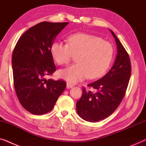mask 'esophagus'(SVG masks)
Listing matches in <instances>:
<instances>
[{
	"instance_id": "1",
	"label": "esophagus",
	"mask_w": 146,
	"mask_h": 146,
	"mask_svg": "<svg viewBox=\"0 0 146 146\" xmlns=\"http://www.w3.org/2000/svg\"><path fill=\"white\" fill-rule=\"evenodd\" d=\"M73 87V85H72V84H68V83L67 84H66V88H72Z\"/></svg>"
}]
</instances>
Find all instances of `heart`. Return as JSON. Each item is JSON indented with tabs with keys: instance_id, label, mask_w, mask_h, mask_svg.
<instances>
[{
	"instance_id": "b5f03b06",
	"label": "heart",
	"mask_w": 146,
	"mask_h": 146,
	"mask_svg": "<svg viewBox=\"0 0 146 146\" xmlns=\"http://www.w3.org/2000/svg\"><path fill=\"white\" fill-rule=\"evenodd\" d=\"M50 52L60 65L67 64L76 56L77 64L58 72L59 78L73 84L87 77L96 79L104 74L112 60L113 48L100 37L80 33L69 36L68 44L61 42H53Z\"/></svg>"
}]
</instances>
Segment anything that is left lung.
<instances>
[{"label": "left lung", "instance_id": "left-lung-1", "mask_svg": "<svg viewBox=\"0 0 146 146\" xmlns=\"http://www.w3.org/2000/svg\"><path fill=\"white\" fill-rule=\"evenodd\" d=\"M117 55L113 66L98 80L88 84L95 92L83 88L82 95L76 102L79 116L90 122L106 118L114 111L124 96L131 76V63L128 54L113 32Z\"/></svg>", "mask_w": 146, "mask_h": 146}]
</instances>
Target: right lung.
Returning <instances> with one entry per match:
<instances>
[{
	"mask_svg": "<svg viewBox=\"0 0 146 146\" xmlns=\"http://www.w3.org/2000/svg\"><path fill=\"white\" fill-rule=\"evenodd\" d=\"M68 23L37 24L21 36L14 49L12 67L16 94L24 108L33 114L51 111L66 86L64 81L45 77L56 70L52 44Z\"/></svg>",
	"mask_w": 146,
	"mask_h": 146,
	"instance_id": "add662e5",
	"label": "right lung"
}]
</instances>
